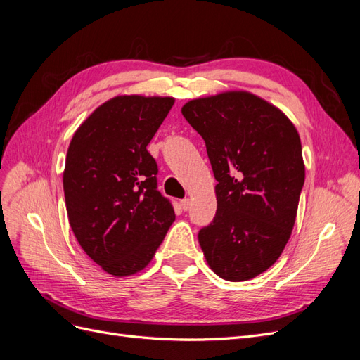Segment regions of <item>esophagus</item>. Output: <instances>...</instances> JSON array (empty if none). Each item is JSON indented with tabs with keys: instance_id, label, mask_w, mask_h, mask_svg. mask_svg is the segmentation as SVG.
<instances>
[{
	"instance_id": "34e87169",
	"label": "esophagus",
	"mask_w": 360,
	"mask_h": 360,
	"mask_svg": "<svg viewBox=\"0 0 360 360\" xmlns=\"http://www.w3.org/2000/svg\"><path fill=\"white\" fill-rule=\"evenodd\" d=\"M180 205H181V209H183L184 212L189 210V209H191V200H189V198L181 200V201H180Z\"/></svg>"
}]
</instances>
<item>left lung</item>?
<instances>
[{"label":"left lung","mask_w":360,"mask_h":360,"mask_svg":"<svg viewBox=\"0 0 360 360\" xmlns=\"http://www.w3.org/2000/svg\"><path fill=\"white\" fill-rule=\"evenodd\" d=\"M183 117L202 136L217 210L198 242L222 279L240 282L276 263L296 222L304 163L297 129L279 108L249 91L189 101Z\"/></svg>","instance_id":"1"}]
</instances>
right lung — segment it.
Segmentation results:
<instances>
[{
	"mask_svg": "<svg viewBox=\"0 0 360 360\" xmlns=\"http://www.w3.org/2000/svg\"><path fill=\"white\" fill-rule=\"evenodd\" d=\"M174 97L115 96L76 129L63 172L72 231L112 276L147 267L176 213L156 189L158 163L147 146Z\"/></svg>",
	"mask_w": 360,
	"mask_h": 360,
	"instance_id": "right-lung-1",
	"label": "right lung"
}]
</instances>
